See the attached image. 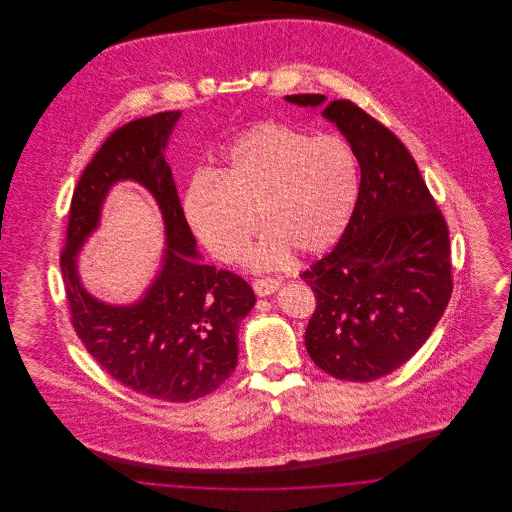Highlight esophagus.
<instances>
[{"instance_id": "1", "label": "esophagus", "mask_w": 512, "mask_h": 512, "mask_svg": "<svg viewBox=\"0 0 512 512\" xmlns=\"http://www.w3.org/2000/svg\"><path fill=\"white\" fill-rule=\"evenodd\" d=\"M278 286H280V282L274 280V278H257V280H253V290H255L257 295H270V293L278 290Z\"/></svg>"}]
</instances>
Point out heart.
Masks as SVG:
<instances>
[{
	"label": "heart",
	"instance_id": "heart-1",
	"mask_svg": "<svg viewBox=\"0 0 512 512\" xmlns=\"http://www.w3.org/2000/svg\"><path fill=\"white\" fill-rule=\"evenodd\" d=\"M359 192L351 146L334 134L313 136L263 121L245 128L220 153L213 172H197L182 195V211L197 240L220 261H236L253 232L265 228L247 259L278 267L290 249L324 253L340 240Z\"/></svg>",
	"mask_w": 512,
	"mask_h": 512
}]
</instances>
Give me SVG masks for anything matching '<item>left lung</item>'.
Masks as SVG:
<instances>
[{"label": "left lung", "mask_w": 512, "mask_h": 512, "mask_svg": "<svg viewBox=\"0 0 512 512\" xmlns=\"http://www.w3.org/2000/svg\"><path fill=\"white\" fill-rule=\"evenodd\" d=\"M322 107L353 149L361 184L338 245L301 274L317 297L305 347L326 374L370 382L405 365L434 332L451 292L449 230L409 149L349 99Z\"/></svg>", "instance_id": "8db88e82"}]
</instances>
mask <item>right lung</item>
Segmentation results:
<instances>
[{
  "mask_svg": "<svg viewBox=\"0 0 512 512\" xmlns=\"http://www.w3.org/2000/svg\"><path fill=\"white\" fill-rule=\"evenodd\" d=\"M180 111L117 128L74 188L61 272L76 336L122 386L188 403L217 390L238 363L240 322L255 305L242 276L201 263L176 194L165 147ZM121 179L144 185L160 205L168 247L158 276L132 306L99 302L79 282L75 255L98 226L108 190Z\"/></svg>",
  "mask_w": 512,
  "mask_h": 512,
  "instance_id": "obj_1",
  "label": "right lung"
}]
</instances>
